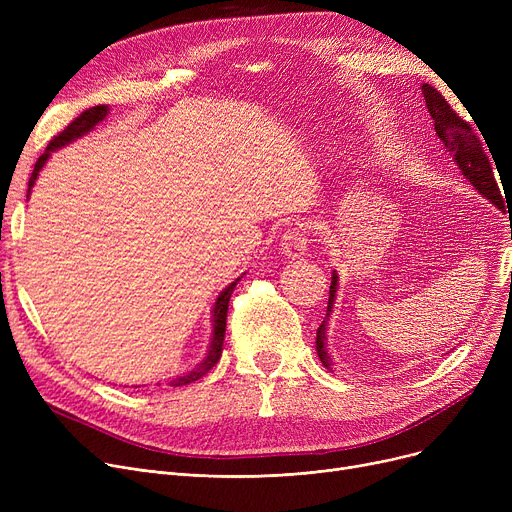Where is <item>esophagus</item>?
<instances>
[{
	"label": "esophagus",
	"mask_w": 512,
	"mask_h": 512,
	"mask_svg": "<svg viewBox=\"0 0 512 512\" xmlns=\"http://www.w3.org/2000/svg\"><path fill=\"white\" fill-rule=\"evenodd\" d=\"M282 255L288 259H299L307 253V234L303 228H290L282 234L280 240Z\"/></svg>",
	"instance_id": "obj_1"
}]
</instances>
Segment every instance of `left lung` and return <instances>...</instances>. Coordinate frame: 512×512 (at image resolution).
Returning <instances> with one entry per match:
<instances>
[{
  "label": "left lung",
  "instance_id": "1",
  "mask_svg": "<svg viewBox=\"0 0 512 512\" xmlns=\"http://www.w3.org/2000/svg\"><path fill=\"white\" fill-rule=\"evenodd\" d=\"M421 91H423V97H425L427 112H429V116L434 118L438 139L450 151L452 159L456 161V166L461 168L463 176L475 186V191L479 195L490 199L494 205H498V209H504L500 188H498L494 172H492V161H490L486 149H483L479 137L473 132L471 124H467L459 114L452 112V107L448 105V101L434 87L423 85ZM481 137H483V134H481ZM483 141H486V139H483ZM336 288H338V276L334 272L332 274V286H330V299H328V313H326V319L321 321V326L317 328V338H315L317 357H319V361L324 367H330V357H328V348H326V340H328L326 330H328V319H330L334 299H336Z\"/></svg>",
  "mask_w": 512,
  "mask_h": 512
}]
</instances>
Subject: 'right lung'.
Listing matches in <instances>:
<instances>
[{
    "label": "right lung",
    "instance_id": "right-lung-1",
    "mask_svg": "<svg viewBox=\"0 0 512 512\" xmlns=\"http://www.w3.org/2000/svg\"><path fill=\"white\" fill-rule=\"evenodd\" d=\"M107 112H110V107L107 105H97V107H91V110H85L83 114H80L76 120H72L60 134L58 137H53L51 141H49V145H47V149H45V153L37 159V164H35V170H33V174H31V180H29V195H31V188H33V184H35V180H37V176H39V172H41V168L45 166V161L49 159V155H51V151H56V149H60V147H64V145H68V143H72V141H76L78 137H83V134H87V132H91L93 128H95V124H99L105 116H107ZM240 280V278H238ZM238 280H234L230 286H226L222 292H220V297H218V301H215V305H213V334H211V342H209V351H207V357L195 367V369H191L188 373H184V375H178L176 380H172L170 382V386H186V384H193V382H197V380H201L203 375L220 361V357H222V346H224V334H226V317H228V303H230V297H232V290H234V286L238 284Z\"/></svg>",
    "mask_w": 512,
    "mask_h": 512
}]
</instances>
